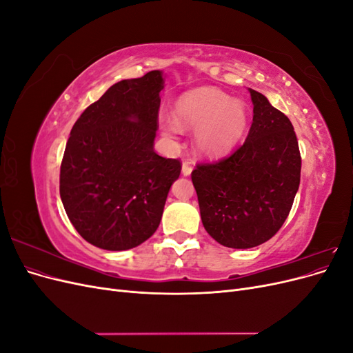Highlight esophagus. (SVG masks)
<instances>
[{"instance_id":"34e87169","label":"esophagus","mask_w":353,"mask_h":353,"mask_svg":"<svg viewBox=\"0 0 353 353\" xmlns=\"http://www.w3.org/2000/svg\"><path fill=\"white\" fill-rule=\"evenodd\" d=\"M191 170H193V166H191V163L190 162H184L183 163V174L184 175H190Z\"/></svg>"}]
</instances>
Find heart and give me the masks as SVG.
Here are the masks:
<instances>
[{
  "label": "heart",
  "mask_w": 353,
  "mask_h": 353,
  "mask_svg": "<svg viewBox=\"0 0 353 353\" xmlns=\"http://www.w3.org/2000/svg\"><path fill=\"white\" fill-rule=\"evenodd\" d=\"M248 108L240 100L216 88H197L184 94L176 103V119L160 117L163 134L176 140L181 128L197 131V150L208 157L230 152L243 137L248 126Z\"/></svg>",
  "instance_id": "heart-1"
}]
</instances>
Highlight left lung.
<instances>
[{
  "mask_svg": "<svg viewBox=\"0 0 353 353\" xmlns=\"http://www.w3.org/2000/svg\"><path fill=\"white\" fill-rule=\"evenodd\" d=\"M253 122L244 143L191 172L203 227L219 244L250 249L283 227L301 184L302 157L288 117L250 90Z\"/></svg>",
  "mask_w": 353,
  "mask_h": 353,
  "instance_id": "1",
  "label": "left lung"
}]
</instances>
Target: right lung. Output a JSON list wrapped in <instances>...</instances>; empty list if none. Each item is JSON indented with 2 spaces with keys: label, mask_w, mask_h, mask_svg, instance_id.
Masks as SVG:
<instances>
[{
  "label": "right lung",
  "mask_w": 353,
  "mask_h": 353,
  "mask_svg": "<svg viewBox=\"0 0 353 353\" xmlns=\"http://www.w3.org/2000/svg\"><path fill=\"white\" fill-rule=\"evenodd\" d=\"M160 70L123 79L74 122L60 166V197L81 237L104 250H128L157 230L178 159L159 156Z\"/></svg>",
  "instance_id": "right-lung-1"
}]
</instances>
